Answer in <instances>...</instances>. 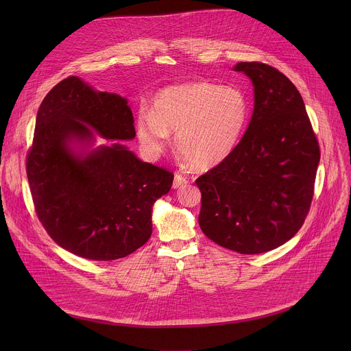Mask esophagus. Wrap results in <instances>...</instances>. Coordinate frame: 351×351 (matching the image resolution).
I'll use <instances>...</instances> for the list:
<instances>
[{"label":"esophagus","instance_id":"34e87169","mask_svg":"<svg viewBox=\"0 0 351 351\" xmlns=\"http://www.w3.org/2000/svg\"><path fill=\"white\" fill-rule=\"evenodd\" d=\"M187 183H189L187 178L182 176L180 173H176V175H175V179H173V189H179V187H183V186H186Z\"/></svg>","mask_w":351,"mask_h":351}]
</instances>
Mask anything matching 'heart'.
I'll use <instances>...</instances> for the list:
<instances>
[{
	"instance_id": "obj_1",
	"label": "heart",
	"mask_w": 351,
	"mask_h": 351,
	"mask_svg": "<svg viewBox=\"0 0 351 351\" xmlns=\"http://www.w3.org/2000/svg\"><path fill=\"white\" fill-rule=\"evenodd\" d=\"M250 118L245 93L234 86L193 82L156 94L149 112L136 121V134L144 152L158 157L171 143L195 168H213L237 147Z\"/></svg>"
}]
</instances>
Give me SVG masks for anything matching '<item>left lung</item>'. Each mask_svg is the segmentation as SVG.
<instances>
[{
  "label": "left lung",
  "mask_w": 351,
  "mask_h": 351,
  "mask_svg": "<svg viewBox=\"0 0 351 351\" xmlns=\"http://www.w3.org/2000/svg\"><path fill=\"white\" fill-rule=\"evenodd\" d=\"M234 71L254 84V112L234 152L195 180L198 223L217 244L260 254L303 226L321 152L302 94L282 72L263 62Z\"/></svg>",
  "instance_id": "8db88e82"
}]
</instances>
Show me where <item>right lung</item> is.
Wrapping results in <instances>:
<instances>
[{"mask_svg":"<svg viewBox=\"0 0 351 351\" xmlns=\"http://www.w3.org/2000/svg\"><path fill=\"white\" fill-rule=\"evenodd\" d=\"M134 119L126 98L95 91L76 76L54 86L36 118L26 173L38 221L58 245L94 261L123 258L153 232L152 210L167 194L173 173L143 162L115 143L88 156L76 154L73 140L93 136L130 140Z\"/></svg>","mask_w":351,"mask_h":351,"instance_id":"1","label":"right lung"}]
</instances>
